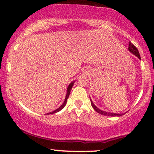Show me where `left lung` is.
<instances>
[{
  "label": "left lung",
  "mask_w": 154,
  "mask_h": 154,
  "mask_svg": "<svg viewBox=\"0 0 154 154\" xmlns=\"http://www.w3.org/2000/svg\"><path fill=\"white\" fill-rule=\"evenodd\" d=\"M128 50L130 51L131 53H133V54H135V55L136 56V57H139V59L141 60V57H140V54H139V51H138V49L136 48V46L134 45L133 44H132L131 42H129V47H128ZM91 106H92L93 108H94V109L97 112L100 113V115H103V116H121L123 114H116V113H111V112H103V111H101L100 109H97V107L94 105V103H92V101L91 100Z\"/></svg>",
  "instance_id": "obj_1"
}]
</instances>
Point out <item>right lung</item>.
Here are the masks:
<instances>
[{"instance_id": "right-lung-1", "label": "right lung", "mask_w": 154, "mask_h": 154, "mask_svg": "<svg viewBox=\"0 0 154 154\" xmlns=\"http://www.w3.org/2000/svg\"><path fill=\"white\" fill-rule=\"evenodd\" d=\"M73 85H74V82H72V83H71V84H70L69 86H68V89H67V94H66V100H65L64 103H63V105H62V106H60V107H59V108L57 109L54 110V111L51 112H49V113H48V114H54V113L57 112H59V111H60V110H61L63 108V107H64L65 106H66V102H67V100H68V96H69V94H70V91H71V88H72Z\"/></svg>"}]
</instances>
